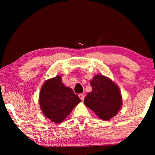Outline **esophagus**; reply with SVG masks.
<instances>
[{
    "label": "esophagus",
    "instance_id": "obj_1",
    "mask_svg": "<svg viewBox=\"0 0 155 155\" xmlns=\"http://www.w3.org/2000/svg\"><path fill=\"white\" fill-rule=\"evenodd\" d=\"M78 97H79L81 101H84V98H85V96H84V94H78Z\"/></svg>",
    "mask_w": 155,
    "mask_h": 155
}]
</instances>
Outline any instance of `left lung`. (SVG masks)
<instances>
[{"mask_svg":"<svg viewBox=\"0 0 155 155\" xmlns=\"http://www.w3.org/2000/svg\"><path fill=\"white\" fill-rule=\"evenodd\" d=\"M90 84L92 91L86 96L84 103L101 119L112 118L122 105L119 87L110 78L101 74L96 75Z\"/></svg>","mask_w":155,"mask_h":155,"instance_id":"8db88e82","label":"left lung"}]
</instances>
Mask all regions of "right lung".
<instances>
[{
	"mask_svg": "<svg viewBox=\"0 0 155 155\" xmlns=\"http://www.w3.org/2000/svg\"><path fill=\"white\" fill-rule=\"evenodd\" d=\"M81 101L69 87H65L60 76L45 81L40 93L43 114L54 123L64 121Z\"/></svg>",
	"mask_w": 155,
	"mask_h": 155,
	"instance_id": "1",
	"label": "right lung"
}]
</instances>
